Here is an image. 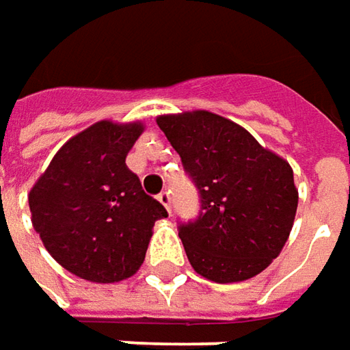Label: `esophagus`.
Here are the masks:
<instances>
[{"label":"esophagus","mask_w":350,"mask_h":350,"mask_svg":"<svg viewBox=\"0 0 350 350\" xmlns=\"http://www.w3.org/2000/svg\"><path fill=\"white\" fill-rule=\"evenodd\" d=\"M158 200L159 204L167 210V212L171 213V198H170V192H161V194H158Z\"/></svg>","instance_id":"1"}]
</instances>
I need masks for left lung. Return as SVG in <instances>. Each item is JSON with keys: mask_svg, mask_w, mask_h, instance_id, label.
Instances as JSON below:
<instances>
[{"mask_svg": "<svg viewBox=\"0 0 350 350\" xmlns=\"http://www.w3.org/2000/svg\"><path fill=\"white\" fill-rule=\"evenodd\" d=\"M156 121L200 192L198 219L179 227L194 271L213 283L264 271L287 243L299 206L289 161L206 109Z\"/></svg>", "mask_w": 350, "mask_h": 350, "instance_id": "1", "label": "left lung"}]
</instances>
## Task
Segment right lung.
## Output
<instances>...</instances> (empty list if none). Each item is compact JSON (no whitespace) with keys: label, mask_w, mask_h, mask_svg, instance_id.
<instances>
[{"label":"right lung","mask_w":350,"mask_h":350,"mask_svg":"<svg viewBox=\"0 0 350 350\" xmlns=\"http://www.w3.org/2000/svg\"><path fill=\"white\" fill-rule=\"evenodd\" d=\"M142 121H98L69 138L28 192L32 227L51 258L77 278L117 283L142 266L165 208L126 167Z\"/></svg>","instance_id":"obj_1"}]
</instances>
